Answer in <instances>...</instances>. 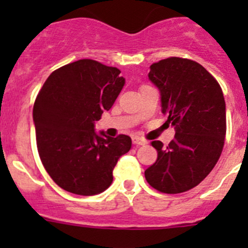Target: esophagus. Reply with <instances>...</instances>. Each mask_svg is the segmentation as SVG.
I'll use <instances>...</instances> for the list:
<instances>
[{"label": "esophagus", "instance_id": "esophagus-1", "mask_svg": "<svg viewBox=\"0 0 248 248\" xmlns=\"http://www.w3.org/2000/svg\"><path fill=\"white\" fill-rule=\"evenodd\" d=\"M132 141H133V144H136V145H145V144H146V141H145L144 139L139 138V137H133V138H132Z\"/></svg>", "mask_w": 248, "mask_h": 248}]
</instances>
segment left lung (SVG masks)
Wrapping results in <instances>:
<instances>
[{
    "label": "left lung",
    "mask_w": 248,
    "mask_h": 248,
    "mask_svg": "<svg viewBox=\"0 0 248 248\" xmlns=\"http://www.w3.org/2000/svg\"><path fill=\"white\" fill-rule=\"evenodd\" d=\"M149 79L175 137L168 146L152 141L158 156L145 179L159 192L182 193L201 184L221 156L227 131L223 92L202 64L180 57L151 64Z\"/></svg>",
    "instance_id": "8db88e82"
}]
</instances>
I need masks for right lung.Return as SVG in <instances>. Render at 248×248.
I'll return each instance as SVG.
<instances>
[{
  "mask_svg": "<svg viewBox=\"0 0 248 248\" xmlns=\"http://www.w3.org/2000/svg\"><path fill=\"white\" fill-rule=\"evenodd\" d=\"M120 69L79 60L50 74L33 106L38 154L55 184L79 196H94L112 182V170L132 139L110 138L94 122L124 85Z\"/></svg>",
  "mask_w": 248,
  "mask_h": 248,
  "instance_id": "right-lung-1",
  "label": "right lung"
}]
</instances>
